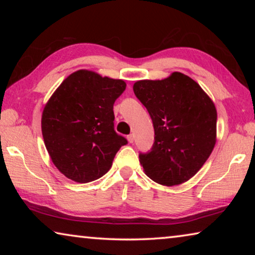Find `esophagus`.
<instances>
[{
    "label": "esophagus",
    "instance_id": "esophagus-1",
    "mask_svg": "<svg viewBox=\"0 0 255 255\" xmlns=\"http://www.w3.org/2000/svg\"><path fill=\"white\" fill-rule=\"evenodd\" d=\"M127 139H128L129 143L132 144V143H133V140H135V136H133L132 133H130V135H128V136H127Z\"/></svg>",
    "mask_w": 255,
    "mask_h": 255
}]
</instances>
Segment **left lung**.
I'll return each instance as SVG.
<instances>
[{
  "label": "left lung",
  "mask_w": 255,
  "mask_h": 255,
  "mask_svg": "<svg viewBox=\"0 0 255 255\" xmlns=\"http://www.w3.org/2000/svg\"><path fill=\"white\" fill-rule=\"evenodd\" d=\"M133 93L152 118V150L139 155L145 174L166 187L187 182L210 156L217 136L215 103L180 72L163 80L135 82Z\"/></svg>",
  "instance_id": "1"
}]
</instances>
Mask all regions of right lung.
Listing matches in <instances>:
<instances>
[{
    "label": "right lung",
    "instance_id": "right-lung-1",
    "mask_svg": "<svg viewBox=\"0 0 255 255\" xmlns=\"http://www.w3.org/2000/svg\"><path fill=\"white\" fill-rule=\"evenodd\" d=\"M126 82L89 70L68 75L49 98L41 131L51 162L60 173L86 183L110 170L127 139L114 128V103Z\"/></svg>",
    "mask_w": 255,
    "mask_h": 255
}]
</instances>
